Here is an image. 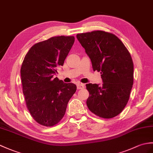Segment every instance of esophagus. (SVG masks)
<instances>
[{
	"instance_id": "1",
	"label": "esophagus",
	"mask_w": 153,
	"mask_h": 153,
	"mask_svg": "<svg viewBox=\"0 0 153 153\" xmlns=\"http://www.w3.org/2000/svg\"><path fill=\"white\" fill-rule=\"evenodd\" d=\"M84 87H85V85L83 83H79L77 85V89H82V88H84Z\"/></svg>"
}]
</instances>
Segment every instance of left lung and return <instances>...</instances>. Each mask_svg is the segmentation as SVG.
I'll return each mask as SVG.
<instances>
[{"mask_svg": "<svg viewBox=\"0 0 153 153\" xmlns=\"http://www.w3.org/2000/svg\"><path fill=\"white\" fill-rule=\"evenodd\" d=\"M91 60L93 70L100 72L103 83H88L87 105L102 118L111 119L123 111L134 83V64L129 51L118 37L102 30L77 34Z\"/></svg>", "mask_w": 153, "mask_h": 153, "instance_id": "obj_1", "label": "left lung"}]
</instances>
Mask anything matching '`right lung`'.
<instances>
[{
    "mask_svg": "<svg viewBox=\"0 0 153 153\" xmlns=\"http://www.w3.org/2000/svg\"><path fill=\"white\" fill-rule=\"evenodd\" d=\"M74 36H55L32 46L21 68L23 93L31 116L41 125L53 126L65 114L76 85L53 76L62 66Z\"/></svg>",
    "mask_w": 153,
    "mask_h": 153,
    "instance_id": "right-lung-1",
    "label": "right lung"
}]
</instances>
